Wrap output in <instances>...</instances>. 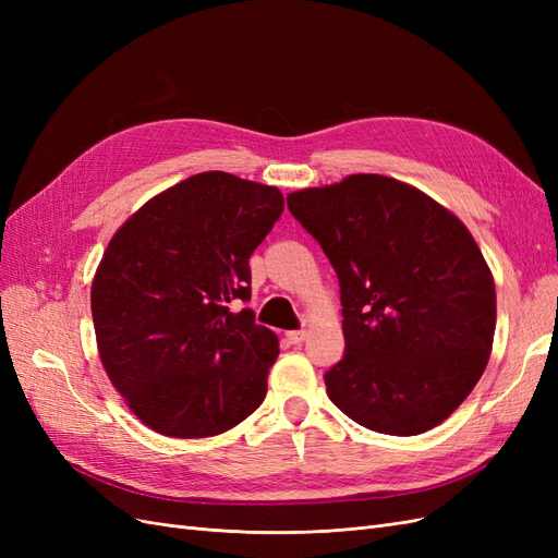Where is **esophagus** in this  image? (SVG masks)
Wrapping results in <instances>:
<instances>
[{"label": "esophagus", "instance_id": "1", "mask_svg": "<svg viewBox=\"0 0 558 558\" xmlns=\"http://www.w3.org/2000/svg\"><path fill=\"white\" fill-rule=\"evenodd\" d=\"M286 337H289L291 344H300L307 340V330H291V332H286Z\"/></svg>", "mask_w": 558, "mask_h": 558}]
</instances>
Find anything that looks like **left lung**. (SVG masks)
Segmentation results:
<instances>
[{"label": "left lung", "instance_id": "obj_1", "mask_svg": "<svg viewBox=\"0 0 558 558\" xmlns=\"http://www.w3.org/2000/svg\"><path fill=\"white\" fill-rule=\"evenodd\" d=\"M286 199L340 279L347 347L324 377L328 398L386 435L442 424L480 381L496 330V283L468 228L381 174Z\"/></svg>", "mask_w": 558, "mask_h": 558}]
</instances>
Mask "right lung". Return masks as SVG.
I'll return each mask as SVG.
<instances>
[{
  "label": "right lung",
  "instance_id": "obj_1",
  "mask_svg": "<svg viewBox=\"0 0 558 558\" xmlns=\"http://www.w3.org/2000/svg\"><path fill=\"white\" fill-rule=\"evenodd\" d=\"M283 211L275 185L202 172L134 211L99 263L90 307L111 384L167 437L226 433L260 408L277 335L251 310V253Z\"/></svg>",
  "mask_w": 558,
  "mask_h": 558
}]
</instances>
